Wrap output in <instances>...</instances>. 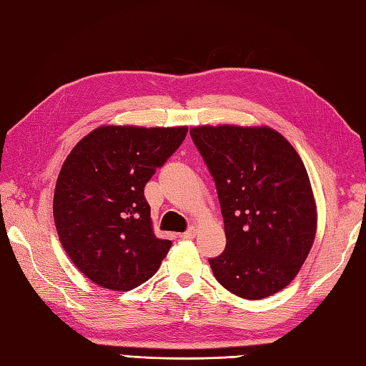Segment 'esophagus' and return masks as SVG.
<instances>
[{
  "label": "esophagus",
  "instance_id": "esophagus-1",
  "mask_svg": "<svg viewBox=\"0 0 366 366\" xmlns=\"http://www.w3.org/2000/svg\"><path fill=\"white\" fill-rule=\"evenodd\" d=\"M194 236H196V227H188V229H186L184 232H182L180 234V237L182 239H194Z\"/></svg>",
  "mask_w": 366,
  "mask_h": 366
}]
</instances>
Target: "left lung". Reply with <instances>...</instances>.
Returning a JSON list of instances; mask_svg holds the SVG:
<instances>
[{
    "mask_svg": "<svg viewBox=\"0 0 366 366\" xmlns=\"http://www.w3.org/2000/svg\"><path fill=\"white\" fill-rule=\"evenodd\" d=\"M215 182L226 248L209 263L226 290L263 300L285 288L311 250L317 210L301 157L269 127H194Z\"/></svg>",
    "mask_w": 366,
    "mask_h": 366,
    "instance_id": "left-lung-1",
    "label": "left lung"
}]
</instances>
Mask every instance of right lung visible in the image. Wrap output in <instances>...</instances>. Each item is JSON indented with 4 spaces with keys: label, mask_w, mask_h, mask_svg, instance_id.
<instances>
[{
    "label": "right lung",
    "mask_w": 366,
    "mask_h": 366,
    "mask_svg": "<svg viewBox=\"0 0 366 366\" xmlns=\"http://www.w3.org/2000/svg\"><path fill=\"white\" fill-rule=\"evenodd\" d=\"M188 127H99L68 154L54 192L60 242L94 284L127 292L172 247L151 227L144 184L180 148Z\"/></svg>",
    "instance_id": "right-lung-1"
}]
</instances>
